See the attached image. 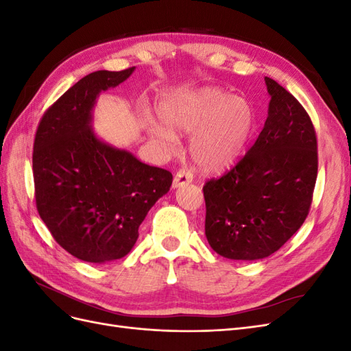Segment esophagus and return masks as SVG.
<instances>
[{"instance_id":"obj_1","label":"esophagus","mask_w":351,"mask_h":351,"mask_svg":"<svg viewBox=\"0 0 351 351\" xmlns=\"http://www.w3.org/2000/svg\"><path fill=\"white\" fill-rule=\"evenodd\" d=\"M192 180H193V174L190 173L189 169L182 168V169H178L176 177H174L173 187H174V189L183 187V186H186V184H189V183H192Z\"/></svg>"}]
</instances>
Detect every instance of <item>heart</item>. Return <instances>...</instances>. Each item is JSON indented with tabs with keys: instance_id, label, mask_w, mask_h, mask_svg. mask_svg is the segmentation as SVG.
<instances>
[{
	"instance_id": "b5f03b06",
	"label": "heart",
	"mask_w": 351,
	"mask_h": 351,
	"mask_svg": "<svg viewBox=\"0 0 351 351\" xmlns=\"http://www.w3.org/2000/svg\"><path fill=\"white\" fill-rule=\"evenodd\" d=\"M159 114L165 125L151 120L149 134L167 149H173L177 143L173 130L193 133L190 155L206 173H219L234 165L246 149L254 125L252 104L218 88L169 97L161 104Z\"/></svg>"
}]
</instances>
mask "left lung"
<instances>
[{"label":"left lung","instance_id":"8db88e82","mask_svg":"<svg viewBox=\"0 0 351 351\" xmlns=\"http://www.w3.org/2000/svg\"><path fill=\"white\" fill-rule=\"evenodd\" d=\"M268 119L254 145L226 176L204 187L209 246L232 261L277 252L302 227L317 174L316 134L290 92L265 77Z\"/></svg>","mask_w":351,"mask_h":351}]
</instances>
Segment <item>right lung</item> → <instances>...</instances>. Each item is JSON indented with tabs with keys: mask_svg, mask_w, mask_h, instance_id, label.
<instances>
[{
	"mask_svg": "<svg viewBox=\"0 0 351 351\" xmlns=\"http://www.w3.org/2000/svg\"><path fill=\"white\" fill-rule=\"evenodd\" d=\"M136 67L99 70L80 79L44 114L34 145L36 208L60 246L74 258L105 263L124 258L173 174L141 162L93 132L101 92Z\"/></svg>",
	"mask_w": 351,
	"mask_h": 351,
	"instance_id": "right-lung-1",
	"label": "right lung"
}]
</instances>
